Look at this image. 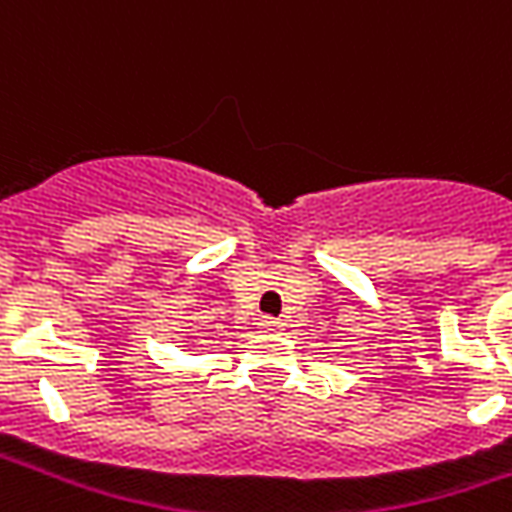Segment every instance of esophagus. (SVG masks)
<instances>
[{
	"mask_svg": "<svg viewBox=\"0 0 512 512\" xmlns=\"http://www.w3.org/2000/svg\"><path fill=\"white\" fill-rule=\"evenodd\" d=\"M260 326H263L266 332H274V329H279V326H282V321H277V318H263V321H260Z\"/></svg>",
	"mask_w": 512,
	"mask_h": 512,
	"instance_id": "1",
	"label": "esophagus"
}]
</instances>
